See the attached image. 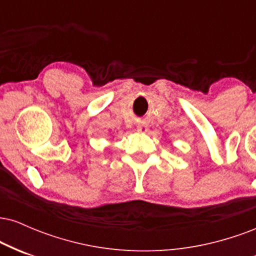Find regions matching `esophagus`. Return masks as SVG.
Returning <instances> with one entry per match:
<instances>
[{"instance_id":"34e87169","label":"esophagus","mask_w":256,"mask_h":256,"mask_svg":"<svg viewBox=\"0 0 256 256\" xmlns=\"http://www.w3.org/2000/svg\"><path fill=\"white\" fill-rule=\"evenodd\" d=\"M146 131H148V128H146V125H138L137 126V132H140V134H146Z\"/></svg>"}]
</instances>
